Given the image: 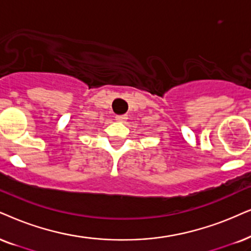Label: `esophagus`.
<instances>
[{
    "label": "esophagus",
    "instance_id": "1",
    "mask_svg": "<svg viewBox=\"0 0 251 251\" xmlns=\"http://www.w3.org/2000/svg\"><path fill=\"white\" fill-rule=\"evenodd\" d=\"M116 120L119 123H125L127 120V116L126 115H120V116H116Z\"/></svg>",
    "mask_w": 251,
    "mask_h": 251
}]
</instances>
